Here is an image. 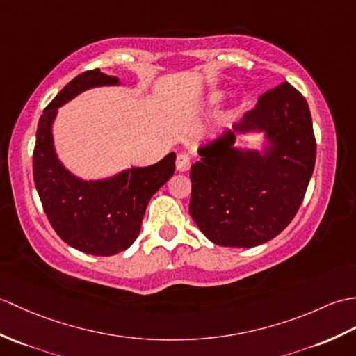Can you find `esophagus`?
Returning a JSON list of instances; mask_svg holds the SVG:
<instances>
[{
	"label": "esophagus",
	"instance_id": "obj_1",
	"mask_svg": "<svg viewBox=\"0 0 356 356\" xmlns=\"http://www.w3.org/2000/svg\"><path fill=\"white\" fill-rule=\"evenodd\" d=\"M176 168L180 172H185L191 168V159H189L188 154H179L176 159Z\"/></svg>",
	"mask_w": 356,
	"mask_h": 356
}]
</instances>
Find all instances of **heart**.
Returning a JSON list of instances; mask_svg holds the SVG:
<instances>
[{"instance_id":"heart-1","label":"heart","mask_w":356,"mask_h":356,"mask_svg":"<svg viewBox=\"0 0 356 356\" xmlns=\"http://www.w3.org/2000/svg\"><path fill=\"white\" fill-rule=\"evenodd\" d=\"M221 100H222V92H218V90H216V92H211L208 97L204 98V104L206 106H213Z\"/></svg>"}]
</instances>
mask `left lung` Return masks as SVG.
<instances>
[{"instance_id":"1","label":"left lung","mask_w":356,"mask_h":356,"mask_svg":"<svg viewBox=\"0 0 356 356\" xmlns=\"http://www.w3.org/2000/svg\"><path fill=\"white\" fill-rule=\"evenodd\" d=\"M262 131L263 152L234 147L236 134ZM189 213L225 247H254L290 225L316 165V136L305 97L288 81L259 97L243 120L198 148Z\"/></svg>"}]
</instances>
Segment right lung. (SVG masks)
I'll list each match as a JSON object with an SVG mask.
<instances>
[{
	"instance_id": "add662e5",
	"label": "right lung",
	"mask_w": 356,
	"mask_h": 356,
	"mask_svg": "<svg viewBox=\"0 0 356 356\" xmlns=\"http://www.w3.org/2000/svg\"><path fill=\"white\" fill-rule=\"evenodd\" d=\"M118 85V77L100 70L72 79L40 115L33 152V179L48 221L66 244L94 256L117 254L135 243L148 202L176 168V153H170L150 167L83 180L57 158L53 139L57 109L86 89Z\"/></svg>"
}]
</instances>
